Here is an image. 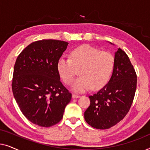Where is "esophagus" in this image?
Segmentation results:
<instances>
[{
	"instance_id": "34e87169",
	"label": "esophagus",
	"mask_w": 150,
	"mask_h": 150,
	"mask_svg": "<svg viewBox=\"0 0 150 150\" xmlns=\"http://www.w3.org/2000/svg\"><path fill=\"white\" fill-rule=\"evenodd\" d=\"M80 97H81V96L77 95V94H75V93L72 94V98H80Z\"/></svg>"
}]
</instances>
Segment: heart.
Masks as SVG:
<instances>
[{"mask_svg": "<svg viewBox=\"0 0 150 150\" xmlns=\"http://www.w3.org/2000/svg\"><path fill=\"white\" fill-rule=\"evenodd\" d=\"M57 67L61 79L68 85L77 74L76 69H80L81 76L74 82L72 88L83 92L91 87L100 89L108 83L115 67V58L109 52L83 44L72 49L69 58L59 59Z\"/></svg>", "mask_w": 150, "mask_h": 150, "instance_id": "b5f03b06", "label": "heart"}]
</instances>
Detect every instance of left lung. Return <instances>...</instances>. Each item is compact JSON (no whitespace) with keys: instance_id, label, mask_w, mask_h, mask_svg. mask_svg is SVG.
Wrapping results in <instances>:
<instances>
[{"instance_id":"1","label":"left lung","mask_w":150,"mask_h":150,"mask_svg":"<svg viewBox=\"0 0 150 150\" xmlns=\"http://www.w3.org/2000/svg\"><path fill=\"white\" fill-rule=\"evenodd\" d=\"M137 78L128 55L118 48L109 82L97 93L89 96L90 105L84 113L86 122L94 128L104 130L122 120L133 102Z\"/></svg>"}]
</instances>
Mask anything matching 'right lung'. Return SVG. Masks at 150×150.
<instances>
[{
	"label": "right lung",
	"mask_w": 150,
	"mask_h": 150,
	"mask_svg": "<svg viewBox=\"0 0 150 150\" xmlns=\"http://www.w3.org/2000/svg\"><path fill=\"white\" fill-rule=\"evenodd\" d=\"M67 45L61 40L36 41L16 59L12 91L22 114L33 124L42 127L58 124L71 99L57 67Z\"/></svg>",
	"instance_id": "add662e5"
}]
</instances>
